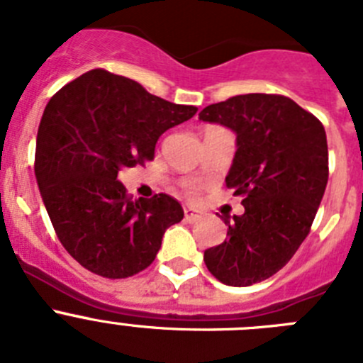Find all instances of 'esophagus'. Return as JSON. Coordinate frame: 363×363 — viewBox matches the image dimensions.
I'll return each mask as SVG.
<instances>
[{
	"mask_svg": "<svg viewBox=\"0 0 363 363\" xmlns=\"http://www.w3.org/2000/svg\"><path fill=\"white\" fill-rule=\"evenodd\" d=\"M200 218H201V214L198 213V211L185 209V221H189V223H194V221H198Z\"/></svg>",
	"mask_w": 363,
	"mask_h": 363,
	"instance_id": "esophagus-1",
	"label": "esophagus"
}]
</instances>
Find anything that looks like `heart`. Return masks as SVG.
<instances>
[{"label": "heart", "instance_id": "1", "mask_svg": "<svg viewBox=\"0 0 363 363\" xmlns=\"http://www.w3.org/2000/svg\"><path fill=\"white\" fill-rule=\"evenodd\" d=\"M189 192H194V189H192V187H189Z\"/></svg>", "mask_w": 363, "mask_h": 363}]
</instances>
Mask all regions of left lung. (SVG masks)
<instances>
[{
    "instance_id": "8db88e82",
    "label": "left lung",
    "mask_w": 363,
    "mask_h": 363,
    "mask_svg": "<svg viewBox=\"0 0 363 363\" xmlns=\"http://www.w3.org/2000/svg\"><path fill=\"white\" fill-rule=\"evenodd\" d=\"M200 120L236 133L225 178L245 213L225 218L227 240L207 249L205 265L233 287L258 284L294 256L307 238L329 178L325 129L281 94H242L213 104Z\"/></svg>"
}]
</instances>
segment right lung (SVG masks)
I'll return each instance as SVG.
<instances>
[{
	"label": "right lung",
	"instance_id": "obj_1",
	"mask_svg": "<svg viewBox=\"0 0 363 363\" xmlns=\"http://www.w3.org/2000/svg\"><path fill=\"white\" fill-rule=\"evenodd\" d=\"M105 69L82 74L50 98L36 140V172L57 238L86 271L129 278L149 267L167 227L184 220L174 198L133 200L123 167L154 158L158 138L196 114Z\"/></svg>",
	"mask_w": 363,
	"mask_h": 363
}]
</instances>
